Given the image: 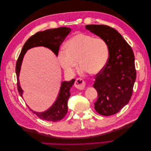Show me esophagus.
Masks as SVG:
<instances>
[{"instance_id": "obj_1", "label": "esophagus", "mask_w": 151, "mask_h": 151, "mask_svg": "<svg viewBox=\"0 0 151 151\" xmlns=\"http://www.w3.org/2000/svg\"><path fill=\"white\" fill-rule=\"evenodd\" d=\"M74 86L77 89H78L79 90H83L86 88L85 82L82 79H77L75 82Z\"/></svg>"}]
</instances>
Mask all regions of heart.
<instances>
[{
	"instance_id": "heart-1",
	"label": "heart",
	"mask_w": 151,
	"mask_h": 151,
	"mask_svg": "<svg viewBox=\"0 0 151 151\" xmlns=\"http://www.w3.org/2000/svg\"><path fill=\"white\" fill-rule=\"evenodd\" d=\"M109 47L106 41L101 38L79 33L68 41L66 48H62L58 53L61 67L68 74H73L81 63L82 73L90 72L97 74L106 66L109 58Z\"/></svg>"
}]
</instances>
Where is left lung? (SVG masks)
Returning <instances> with one entry per match:
<instances>
[{
    "mask_svg": "<svg viewBox=\"0 0 151 151\" xmlns=\"http://www.w3.org/2000/svg\"><path fill=\"white\" fill-rule=\"evenodd\" d=\"M86 29L106 41L109 58L96 74L93 87L98 92L94 109L100 115H112L129 103L136 79L134 54L118 32L106 25H86Z\"/></svg>",
    "mask_w": 151,
    "mask_h": 151,
    "instance_id": "8db88e82",
    "label": "left lung"
}]
</instances>
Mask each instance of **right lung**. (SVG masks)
<instances>
[{
    "mask_svg": "<svg viewBox=\"0 0 151 151\" xmlns=\"http://www.w3.org/2000/svg\"><path fill=\"white\" fill-rule=\"evenodd\" d=\"M71 31L70 28L60 27V28L46 29L40 31L35 34L26 41L21 53L17 59L16 66V73L17 81V90L21 96L22 98L23 90L22 89L19 82V74L23 58L26 52L30 48L44 47L51 50L52 51L58 56L59 47L64 41L66 36ZM75 79L70 81H63L61 83L60 91L58 94L57 99L52 106L46 111L43 112H37L30 109L34 114L40 119L48 122H55L63 119L68 111L67 101L70 96V88L74 84Z\"/></svg>",
    "mask_w": 151,
    "mask_h": 151,
    "instance_id": "obj_1",
    "label": "right lung"
}]
</instances>
